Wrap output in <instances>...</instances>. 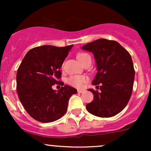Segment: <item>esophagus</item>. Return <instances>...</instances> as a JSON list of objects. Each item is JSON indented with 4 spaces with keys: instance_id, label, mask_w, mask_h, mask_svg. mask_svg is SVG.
Returning <instances> with one entry per match:
<instances>
[{
    "instance_id": "obj_1",
    "label": "esophagus",
    "mask_w": 151,
    "mask_h": 151,
    "mask_svg": "<svg viewBox=\"0 0 151 151\" xmlns=\"http://www.w3.org/2000/svg\"><path fill=\"white\" fill-rule=\"evenodd\" d=\"M77 92L78 93H83V92H84V90H83V89H78L77 90Z\"/></svg>"
}]
</instances>
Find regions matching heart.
<instances>
[{"mask_svg": "<svg viewBox=\"0 0 151 151\" xmlns=\"http://www.w3.org/2000/svg\"><path fill=\"white\" fill-rule=\"evenodd\" d=\"M87 56H89L88 54L84 52H79L77 55V59L78 61L81 64L84 60V59ZM87 80L88 77L85 75H73L68 78L67 83L72 86L80 89Z\"/></svg>", "mask_w": 151, "mask_h": 151, "instance_id": "obj_1", "label": "heart"}]
</instances>
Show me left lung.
I'll return each instance as SVG.
<instances>
[{"label":"left lung","mask_w":151,"mask_h":151,"mask_svg":"<svg viewBox=\"0 0 151 151\" xmlns=\"http://www.w3.org/2000/svg\"><path fill=\"white\" fill-rule=\"evenodd\" d=\"M81 48L94 55L98 72L92 84L101 90L89 89L93 99L86 108L96 116H114L125 108L132 94L135 70L131 55L116 41L106 39L96 40Z\"/></svg>","instance_id":"obj_1"}]
</instances>
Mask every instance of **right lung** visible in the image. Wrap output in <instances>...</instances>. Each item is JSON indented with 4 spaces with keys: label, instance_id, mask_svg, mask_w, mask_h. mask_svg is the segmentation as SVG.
<instances>
[{
    "label": "right lung",
    "instance_id": "add662e5",
    "mask_svg": "<svg viewBox=\"0 0 151 151\" xmlns=\"http://www.w3.org/2000/svg\"><path fill=\"white\" fill-rule=\"evenodd\" d=\"M73 45L65 47L43 45L27 52L17 72L19 99L31 117L42 123L58 120L67 110L70 96L77 89L60 81L64 60ZM62 86L58 93L51 86Z\"/></svg>",
    "mask_w": 151,
    "mask_h": 151
}]
</instances>
